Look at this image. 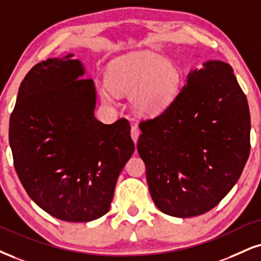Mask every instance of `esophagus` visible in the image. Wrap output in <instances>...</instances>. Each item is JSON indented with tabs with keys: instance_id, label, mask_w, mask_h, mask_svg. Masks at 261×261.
I'll use <instances>...</instances> for the list:
<instances>
[{
	"instance_id": "obj_1",
	"label": "esophagus",
	"mask_w": 261,
	"mask_h": 261,
	"mask_svg": "<svg viewBox=\"0 0 261 261\" xmlns=\"http://www.w3.org/2000/svg\"><path fill=\"white\" fill-rule=\"evenodd\" d=\"M139 136H140L139 127H138V125H136V124L132 125V128H130V137H132V139H133V141L136 144H137L138 138H139Z\"/></svg>"
}]
</instances>
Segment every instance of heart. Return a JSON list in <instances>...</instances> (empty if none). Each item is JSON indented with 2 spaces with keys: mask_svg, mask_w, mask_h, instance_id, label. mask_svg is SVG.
I'll use <instances>...</instances> for the list:
<instances>
[{
  "mask_svg": "<svg viewBox=\"0 0 261 261\" xmlns=\"http://www.w3.org/2000/svg\"><path fill=\"white\" fill-rule=\"evenodd\" d=\"M108 82L115 92L133 94V104L140 114L156 115L174 100L180 86V72L174 64L140 52L112 63ZM102 98L112 102L115 96L104 89Z\"/></svg>",
  "mask_w": 261,
  "mask_h": 261,
  "instance_id": "b5f03b06",
  "label": "heart"
}]
</instances>
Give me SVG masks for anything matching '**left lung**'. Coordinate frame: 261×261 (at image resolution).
<instances>
[{
    "label": "left lung",
    "mask_w": 261,
    "mask_h": 261,
    "mask_svg": "<svg viewBox=\"0 0 261 261\" xmlns=\"http://www.w3.org/2000/svg\"><path fill=\"white\" fill-rule=\"evenodd\" d=\"M138 152L156 207L191 218L213 209L240 179L250 151L247 96L220 60L189 73L166 110L140 121Z\"/></svg>",
    "instance_id": "1"
}]
</instances>
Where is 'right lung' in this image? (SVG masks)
<instances>
[{"label": "right lung", "instance_id": "1", "mask_svg": "<svg viewBox=\"0 0 261 261\" xmlns=\"http://www.w3.org/2000/svg\"><path fill=\"white\" fill-rule=\"evenodd\" d=\"M71 54L27 73L9 118L15 172L32 201L57 219L95 220L109 212L115 186L134 152L125 118L94 117L93 80Z\"/></svg>", "mask_w": 261, "mask_h": 261}]
</instances>
